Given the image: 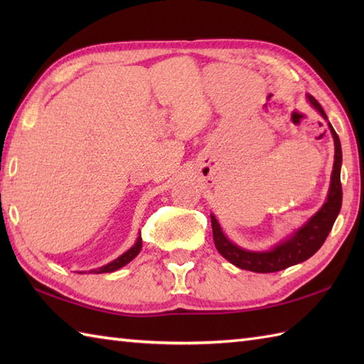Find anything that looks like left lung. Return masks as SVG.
I'll list each match as a JSON object with an SVG mask.
<instances>
[{
    "label": "left lung",
    "instance_id": "obj_1",
    "mask_svg": "<svg viewBox=\"0 0 364 364\" xmlns=\"http://www.w3.org/2000/svg\"><path fill=\"white\" fill-rule=\"evenodd\" d=\"M306 100L310 105L318 111L323 119L327 120L330 133L333 136L335 142V162L333 172L330 178V188L326 198V203L321 206V210L313 214L304 225L292 231L289 236L282 239L269 250H247L242 247L231 242L222 231L220 223L215 219V215L211 214V225H213V236L215 249L222 255L223 258L230 261L239 269L252 270L258 274H269L278 272L286 267H291L299 262H304L308 258L318 252L322 244L330 233L331 227L341 211L343 205V188H341V164H343V151L341 142L336 131L331 127V123L327 119V114L323 112L322 106L318 103V100L311 95H306Z\"/></svg>",
    "mask_w": 364,
    "mask_h": 364
}]
</instances>
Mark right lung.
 <instances>
[{
    "label": "right lung",
    "mask_w": 364,
    "mask_h": 364,
    "mask_svg": "<svg viewBox=\"0 0 364 364\" xmlns=\"http://www.w3.org/2000/svg\"><path fill=\"white\" fill-rule=\"evenodd\" d=\"M141 249H142V237L139 236L137 241L134 242V245L131 247V249L127 250L123 255H120V257H119L117 259L107 262V264H105V266H102V267H98V269H92V270H89V274L114 272V270H117V269H120V267H123V266H127L131 259H134V258L137 257V255H139V252H141Z\"/></svg>",
    "instance_id": "right-lung-1"
}]
</instances>
